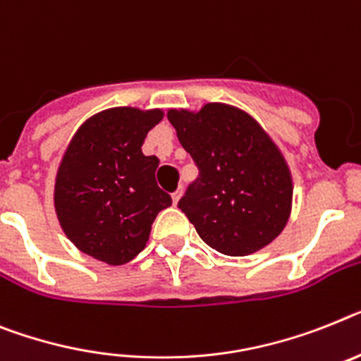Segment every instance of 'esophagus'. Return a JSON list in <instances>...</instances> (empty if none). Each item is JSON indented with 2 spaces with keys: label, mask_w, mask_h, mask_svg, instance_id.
Returning <instances> with one entry per match:
<instances>
[{
  "label": "esophagus",
  "mask_w": 361,
  "mask_h": 361,
  "mask_svg": "<svg viewBox=\"0 0 361 361\" xmlns=\"http://www.w3.org/2000/svg\"><path fill=\"white\" fill-rule=\"evenodd\" d=\"M181 195H183V187H180V189H176L174 192H172V202H174V205L180 202Z\"/></svg>",
  "instance_id": "34e87169"
}]
</instances>
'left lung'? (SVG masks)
I'll list each match as a JSON object with an SVG mask.
<instances>
[{
  "label": "left lung",
  "mask_w": 361,
  "mask_h": 361,
  "mask_svg": "<svg viewBox=\"0 0 361 361\" xmlns=\"http://www.w3.org/2000/svg\"><path fill=\"white\" fill-rule=\"evenodd\" d=\"M169 121L198 166L178 207L200 238L231 257L255 253L277 238L290 218L292 178L264 130L218 102L196 114L171 110Z\"/></svg>",
  "instance_id": "obj_1"
}]
</instances>
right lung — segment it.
I'll list each match as a JSON object with an SVG mask.
<instances>
[{
	"label": "right lung",
	"instance_id": "add662e5",
	"mask_svg": "<svg viewBox=\"0 0 361 361\" xmlns=\"http://www.w3.org/2000/svg\"><path fill=\"white\" fill-rule=\"evenodd\" d=\"M161 110L111 108L78 128L63 154L54 209L69 240L106 264H124L147 246L157 213L172 204L157 187L159 159L141 152Z\"/></svg>",
	"mask_w": 361,
	"mask_h": 361
}]
</instances>
